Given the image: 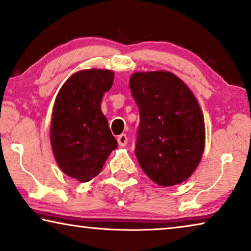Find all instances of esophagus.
<instances>
[{
	"mask_svg": "<svg viewBox=\"0 0 251 251\" xmlns=\"http://www.w3.org/2000/svg\"><path fill=\"white\" fill-rule=\"evenodd\" d=\"M127 140H128V138H127L126 134H121V135L117 137V142H118L119 147H125V145L127 144Z\"/></svg>",
	"mask_w": 251,
	"mask_h": 251,
	"instance_id": "1",
	"label": "esophagus"
}]
</instances>
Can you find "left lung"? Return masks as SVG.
I'll return each mask as SVG.
<instances>
[{
  "instance_id": "1",
  "label": "left lung",
  "mask_w": 251,
  "mask_h": 251,
  "mask_svg": "<svg viewBox=\"0 0 251 251\" xmlns=\"http://www.w3.org/2000/svg\"><path fill=\"white\" fill-rule=\"evenodd\" d=\"M129 88L140 111L135 155L141 168L160 186L185 181L205 144L204 117L195 96L167 71L134 73Z\"/></svg>"
}]
</instances>
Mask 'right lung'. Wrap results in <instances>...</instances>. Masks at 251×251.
<instances>
[{
	"instance_id": "add662e5",
	"label": "right lung",
	"mask_w": 251,
	"mask_h": 251,
	"mask_svg": "<svg viewBox=\"0 0 251 251\" xmlns=\"http://www.w3.org/2000/svg\"><path fill=\"white\" fill-rule=\"evenodd\" d=\"M114 72L85 70L67 78L56 97L50 142L58 167L78 181H89L117 148L100 103Z\"/></svg>"
}]
</instances>
